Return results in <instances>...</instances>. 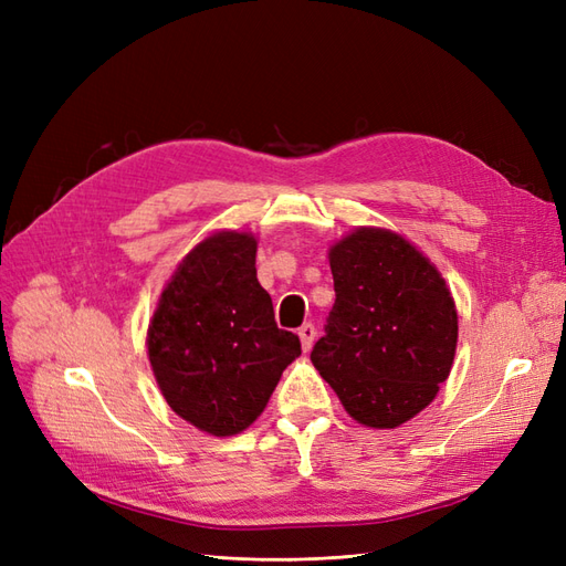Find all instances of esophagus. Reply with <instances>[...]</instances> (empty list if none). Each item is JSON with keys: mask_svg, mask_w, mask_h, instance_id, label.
<instances>
[{"mask_svg": "<svg viewBox=\"0 0 566 566\" xmlns=\"http://www.w3.org/2000/svg\"><path fill=\"white\" fill-rule=\"evenodd\" d=\"M297 335H300V342H302V349L310 352L312 345H314V337H316V328H314V325H312V323H304L302 328L297 331Z\"/></svg>", "mask_w": 566, "mask_h": 566, "instance_id": "1", "label": "esophagus"}]
</instances>
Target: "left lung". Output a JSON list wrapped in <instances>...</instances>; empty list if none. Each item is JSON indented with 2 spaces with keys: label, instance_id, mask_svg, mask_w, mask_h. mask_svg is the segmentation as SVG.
I'll list each match as a JSON object with an SVG mask.
<instances>
[{
  "label": "left lung",
  "instance_id": "1",
  "mask_svg": "<svg viewBox=\"0 0 566 566\" xmlns=\"http://www.w3.org/2000/svg\"><path fill=\"white\" fill-rule=\"evenodd\" d=\"M335 304L312 364L347 413L394 430L447 382L458 312L437 266L389 229L361 227L331 252Z\"/></svg>",
  "mask_w": 566,
  "mask_h": 566
}]
</instances>
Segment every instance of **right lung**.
<instances>
[{"label":"right lung","instance_id":"right-lung-1","mask_svg":"<svg viewBox=\"0 0 566 566\" xmlns=\"http://www.w3.org/2000/svg\"><path fill=\"white\" fill-rule=\"evenodd\" d=\"M254 254L252 233L208 235L179 262L148 325V361L165 401L212 437L248 430L302 354L300 337L273 318Z\"/></svg>","mask_w":566,"mask_h":566}]
</instances>
